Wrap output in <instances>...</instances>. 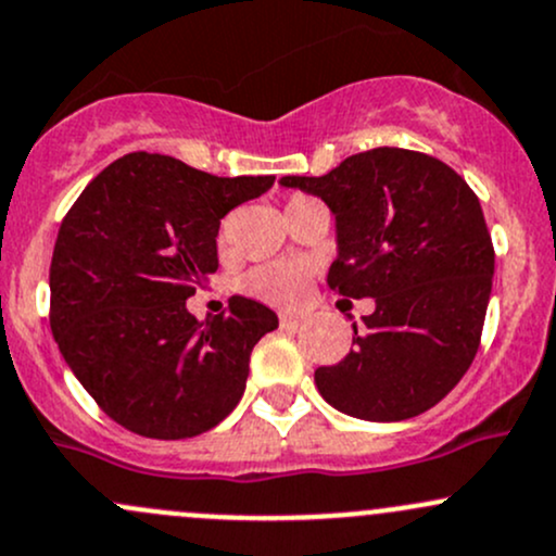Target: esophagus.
Masks as SVG:
<instances>
[{"label":"esophagus","mask_w":556,"mask_h":556,"mask_svg":"<svg viewBox=\"0 0 556 556\" xmlns=\"http://www.w3.org/2000/svg\"><path fill=\"white\" fill-rule=\"evenodd\" d=\"M280 326L283 328H300L302 315H280Z\"/></svg>","instance_id":"34e87169"}]
</instances>
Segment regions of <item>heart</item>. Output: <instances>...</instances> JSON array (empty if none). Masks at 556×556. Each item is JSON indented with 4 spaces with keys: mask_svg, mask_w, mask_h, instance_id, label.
<instances>
[{
    "mask_svg": "<svg viewBox=\"0 0 556 556\" xmlns=\"http://www.w3.org/2000/svg\"><path fill=\"white\" fill-rule=\"evenodd\" d=\"M307 265L294 260L270 262V265H260L243 278V291L256 296L262 302L278 304V307H289V304L300 302L307 286Z\"/></svg>",
    "mask_w": 556,
    "mask_h": 556,
    "instance_id": "b5f03b06",
    "label": "heart"
}]
</instances>
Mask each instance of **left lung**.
Masks as SVG:
<instances>
[{
    "label": "left lung",
    "instance_id": "1",
    "mask_svg": "<svg viewBox=\"0 0 556 556\" xmlns=\"http://www.w3.org/2000/svg\"><path fill=\"white\" fill-rule=\"evenodd\" d=\"M331 208L328 286L376 309L352 348L320 366L328 405L363 421H403L440 403L475 361L493 286V243L469 185L403 148H374L324 177H280Z\"/></svg>",
    "mask_w": 556,
    "mask_h": 556
}]
</instances>
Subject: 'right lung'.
Listing matches in <instances>:
<instances>
[{
  "label": "right lung",
  "mask_w": 556,
  "mask_h": 556,
  "mask_svg": "<svg viewBox=\"0 0 556 556\" xmlns=\"http://www.w3.org/2000/svg\"><path fill=\"white\" fill-rule=\"evenodd\" d=\"M276 177H214L159 153L105 166L65 214L50 265V326L94 403L129 432L195 438L247 390L278 315L232 296L195 320L185 302L217 273L219 219Z\"/></svg>",
  "instance_id": "obj_1"
}]
</instances>
